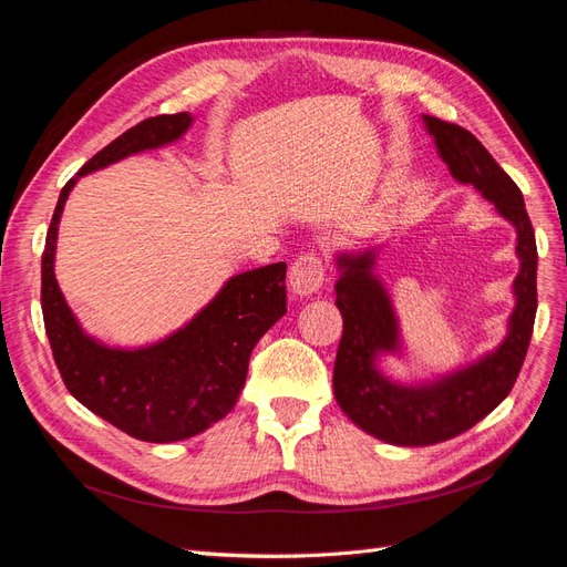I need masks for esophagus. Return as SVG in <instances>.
<instances>
[{"label": "esophagus", "mask_w": 567, "mask_h": 567, "mask_svg": "<svg viewBox=\"0 0 567 567\" xmlns=\"http://www.w3.org/2000/svg\"><path fill=\"white\" fill-rule=\"evenodd\" d=\"M326 282V258L320 254H301L289 268V287L299 297H311Z\"/></svg>", "instance_id": "obj_1"}]
</instances>
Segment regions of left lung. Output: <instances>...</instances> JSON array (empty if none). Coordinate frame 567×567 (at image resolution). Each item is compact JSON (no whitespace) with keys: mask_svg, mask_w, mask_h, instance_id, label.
<instances>
[{"mask_svg":"<svg viewBox=\"0 0 567 567\" xmlns=\"http://www.w3.org/2000/svg\"><path fill=\"white\" fill-rule=\"evenodd\" d=\"M425 123L451 175L475 185L515 225L520 272L515 278L517 306L504 344L436 384L401 386L375 370V355L396 349V318L382 285L370 275L373 254L339 256L342 275L334 285V303L344 318V332L334 359V396L361 430L399 446L454 440L489 415L520 375L537 316V241L520 187L471 131L434 116H425Z\"/></svg>","mask_w":567,"mask_h":567,"instance_id":"8db88e82","label":"left lung"}]
</instances>
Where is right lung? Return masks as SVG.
Listing matches in <instances>:
<instances>
[{"label":"right lung","mask_w":567,"mask_h":567,"mask_svg":"<svg viewBox=\"0 0 567 567\" xmlns=\"http://www.w3.org/2000/svg\"><path fill=\"white\" fill-rule=\"evenodd\" d=\"M189 123L187 111L164 113L96 152L63 185L42 251L44 330L63 384L113 427L154 444L187 440L233 411L256 342L287 311V266L280 261L237 275L181 332L147 349L123 351L96 344L78 328L54 278V247L63 204L80 175L173 142Z\"/></svg>","instance_id":"1"}]
</instances>
